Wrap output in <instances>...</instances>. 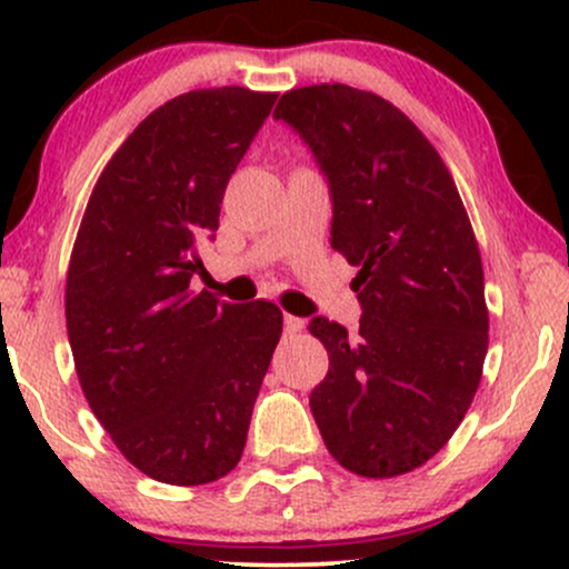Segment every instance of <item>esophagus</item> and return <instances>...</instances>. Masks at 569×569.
I'll use <instances>...</instances> for the list:
<instances>
[{
	"label": "esophagus",
	"instance_id": "obj_1",
	"mask_svg": "<svg viewBox=\"0 0 569 569\" xmlns=\"http://www.w3.org/2000/svg\"><path fill=\"white\" fill-rule=\"evenodd\" d=\"M283 329H286V335H299V331L305 329V321L302 318H293V316H289V312H286L283 316Z\"/></svg>",
	"mask_w": 569,
	"mask_h": 569
}]
</instances>
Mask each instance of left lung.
<instances>
[{
    "mask_svg": "<svg viewBox=\"0 0 569 569\" xmlns=\"http://www.w3.org/2000/svg\"><path fill=\"white\" fill-rule=\"evenodd\" d=\"M329 181L331 248L358 276V335L312 318L329 375L310 393L326 449L348 471L390 479L452 439L481 380L489 312L479 246L455 179L422 130L350 84L280 96Z\"/></svg>",
    "mask_w": 569,
    "mask_h": 569,
    "instance_id": "8db88e82",
    "label": "left lung"
}]
</instances>
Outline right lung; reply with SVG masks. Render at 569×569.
<instances>
[{
	"label": "right lung",
	"instance_id": "1",
	"mask_svg": "<svg viewBox=\"0 0 569 569\" xmlns=\"http://www.w3.org/2000/svg\"><path fill=\"white\" fill-rule=\"evenodd\" d=\"M278 93L189 90L154 109L98 176L67 276L82 393L128 462L176 487L217 481L243 455L270 367L278 305L189 289L219 230L230 176Z\"/></svg>",
	"mask_w": 569,
	"mask_h": 569
}]
</instances>
